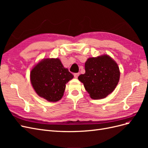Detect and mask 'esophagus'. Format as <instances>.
Wrapping results in <instances>:
<instances>
[{
  "label": "esophagus",
  "mask_w": 148,
  "mask_h": 148,
  "mask_svg": "<svg viewBox=\"0 0 148 148\" xmlns=\"http://www.w3.org/2000/svg\"><path fill=\"white\" fill-rule=\"evenodd\" d=\"M79 73H74V77L75 78H77L79 76Z\"/></svg>",
  "instance_id": "1"
}]
</instances>
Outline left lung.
Returning <instances> with one entry per match:
<instances>
[{"mask_svg":"<svg viewBox=\"0 0 148 148\" xmlns=\"http://www.w3.org/2000/svg\"><path fill=\"white\" fill-rule=\"evenodd\" d=\"M78 79L93 99L107 97L117 86L120 78L117 64L107 55L89 58L85 62V73Z\"/></svg>","mask_w":148,"mask_h":148,"instance_id":"8db88e82","label":"left lung"}]
</instances>
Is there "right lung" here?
<instances>
[{
	"label": "right lung",
	"instance_id": "add662e5",
	"mask_svg": "<svg viewBox=\"0 0 148 148\" xmlns=\"http://www.w3.org/2000/svg\"><path fill=\"white\" fill-rule=\"evenodd\" d=\"M73 78L59 59H44L31 71L30 79L36 92L49 102L62 99L65 84Z\"/></svg>",
	"mask_w": 148,
	"mask_h": 148
}]
</instances>
